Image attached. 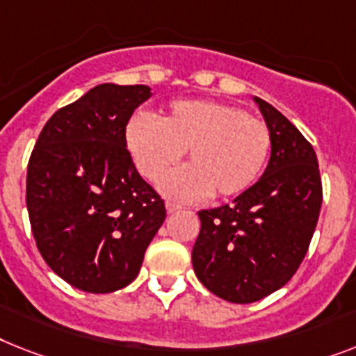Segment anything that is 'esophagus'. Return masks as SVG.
I'll return each instance as SVG.
<instances>
[{"label":"esophagus","mask_w":356,"mask_h":356,"mask_svg":"<svg viewBox=\"0 0 356 356\" xmlns=\"http://www.w3.org/2000/svg\"><path fill=\"white\" fill-rule=\"evenodd\" d=\"M165 209H167V213L172 214V213H176V211H180V209H181V205L172 204V202H167V204H165Z\"/></svg>","instance_id":"1"}]
</instances>
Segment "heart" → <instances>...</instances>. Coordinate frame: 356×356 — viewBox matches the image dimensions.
<instances>
[{"instance_id":"1","label":"heart","mask_w":356,"mask_h":356,"mask_svg":"<svg viewBox=\"0 0 356 356\" xmlns=\"http://www.w3.org/2000/svg\"><path fill=\"white\" fill-rule=\"evenodd\" d=\"M132 161L149 181L161 180L187 151L189 165L161 181V191L180 202L213 193L220 198L248 191L262 172L271 132L240 107L211 102H175L160 118L136 114L125 131Z\"/></svg>"}]
</instances>
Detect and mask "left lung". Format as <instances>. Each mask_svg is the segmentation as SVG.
<instances>
[{
  "label": "left lung",
  "mask_w": 356,
  "mask_h": 356,
  "mask_svg": "<svg viewBox=\"0 0 356 356\" xmlns=\"http://www.w3.org/2000/svg\"><path fill=\"white\" fill-rule=\"evenodd\" d=\"M252 99L271 132L269 163L233 204L200 211L193 248L198 280L233 304L262 300L286 286L304 260L322 207L315 149L273 105Z\"/></svg>",
  "instance_id": "1"
}]
</instances>
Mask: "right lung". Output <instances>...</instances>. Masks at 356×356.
<instances>
[{
    "label": "right lung",
    "instance_id": "obj_1",
    "mask_svg": "<svg viewBox=\"0 0 356 356\" xmlns=\"http://www.w3.org/2000/svg\"><path fill=\"white\" fill-rule=\"evenodd\" d=\"M147 85L102 83L56 111L26 169V209L41 257L85 293H113L140 273L165 205L138 175L125 127Z\"/></svg>",
    "mask_w": 356,
    "mask_h": 356
}]
</instances>
